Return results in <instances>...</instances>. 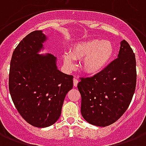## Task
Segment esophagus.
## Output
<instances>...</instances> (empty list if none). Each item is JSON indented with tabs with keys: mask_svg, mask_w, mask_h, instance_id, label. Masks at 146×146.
I'll return each instance as SVG.
<instances>
[{
	"mask_svg": "<svg viewBox=\"0 0 146 146\" xmlns=\"http://www.w3.org/2000/svg\"><path fill=\"white\" fill-rule=\"evenodd\" d=\"M78 79L74 78V80H73V84H74V87H77V86H78Z\"/></svg>",
	"mask_w": 146,
	"mask_h": 146,
	"instance_id": "obj_1",
	"label": "esophagus"
}]
</instances>
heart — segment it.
<instances>
[{
  "label": "heart",
  "mask_w": 146,
  "mask_h": 146,
  "mask_svg": "<svg viewBox=\"0 0 146 146\" xmlns=\"http://www.w3.org/2000/svg\"><path fill=\"white\" fill-rule=\"evenodd\" d=\"M115 53V46L108 40L92 39L74 44L70 54L62 56L64 64L68 69L74 68V60L83 59L82 69L87 74L95 75L106 68Z\"/></svg>",
  "instance_id": "b5f03b06"
}]
</instances>
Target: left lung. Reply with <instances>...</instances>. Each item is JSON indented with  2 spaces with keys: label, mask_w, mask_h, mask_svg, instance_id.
<instances>
[{
  "label": "left lung",
  "mask_w": 146,
  "mask_h": 146,
  "mask_svg": "<svg viewBox=\"0 0 146 146\" xmlns=\"http://www.w3.org/2000/svg\"><path fill=\"white\" fill-rule=\"evenodd\" d=\"M136 57L125 40L121 42L117 58L102 72L80 78V112L88 123L106 127L117 121L130 106L136 84Z\"/></svg>",
  "instance_id": "1"
}]
</instances>
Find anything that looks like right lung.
Returning <instances> with one entry per match:
<instances>
[{"label":"right lung","mask_w":146,"mask_h":146,"mask_svg":"<svg viewBox=\"0 0 146 146\" xmlns=\"http://www.w3.org/2000/svg\"><path fill=\"white\" fill-rule=\"evenodd\" d=\"M46 40L42 31L25 36L13 53L9 74L15 107L28 123L40 128L59 119L65 97L73 87V76L58 70L56 57L38 54Z\"/></svg>","instance_id":"1"}]
</instances>
